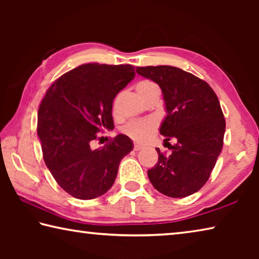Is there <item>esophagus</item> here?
Masks as SVG:
<instances>
[{
    "mask_svg": "<svg viewBox=\"0 0 259 259\" xmlns=\"http://www.w3.org/2000/svg\"><path fill=\"white\" fill-rule=\"evenodd\" d=\"M143 148V146L142 145H139V144H137V143H135L134 144V150L135 151H140Z\"/></svg>",
    "mask_w": 259,
    "mask_h": 259,
    "instance_id": "34e87169",
    "label": "esophagus"
}]
</instances>
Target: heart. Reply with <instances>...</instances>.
<instances>
[{"instance_id":"1","label":"heart","mask_w":259,"mask_h":259,"mask_svg":"<svg viewBox=\"0 0 259 259\" xmlns=\"http://www.w3.org/2000/svg\"><path fill=\"white\" fill-rule=\"evenodd\" d=\"M136 91H137L138 96L142 99L147 97L148 95L152 93H156L159 91V87H157L154 82L150 80H144L137 83L136 85ZM156 124L155 122L151 120H135L130 121L126 123L122 131L129 136L131 139L136 140V142L144 143L147 139L152 137V135L155 133Z\"/></svg>"}]
</instances>
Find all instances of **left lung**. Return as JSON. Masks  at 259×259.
Segmentation results:
<instances>
[{
  "label": "left lung",
  "instance_id": "1",
  "mask_svg": "<svg viewBox=\"0 0 259 259\" xmlns=\"http://www.w3.org/2000/svg\"><path fill=\"white\" fill-rule=\"evenodd\" d=\"M160 85L166 116L160 126L170 155L156 148L159 160L147 171L155 190L170 198L198 192L210 177L222 152L225 120L214 91L207 82L174 66L136 68Z\"/></svg>",
  "mask_w": 259,
  "mask_h": 259
}]
</instances>
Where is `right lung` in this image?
Masks as SVG:
<instances>
[{"instance_id": "right-lung-1", "label": "right lung", "mask_w": 259, "mask_h": 259, "mask_svg": "<svg viewBox=\"0 0 259 259\" xmlns=\"http://www.w3.org/2000/svg\"><path fill=\"white\" fill-rule=\"evenodd\" d=\"M136 75L131 65L85 64L52 83L37 113L43 160L58 185L73 198L91 200L115 182L121 160L133 151L117 135L91 150L99 133L113 130V99Z\"/></svg>"}]
</instances>
